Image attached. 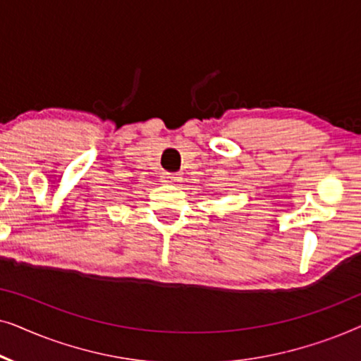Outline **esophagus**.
<instances>
[{
	"instance_id": "obj_1",
	"label": "esophagus",
	"mask_w": 361,
	"mask_h": 361,
	"mask_svg": "<svg viewBox=\"0 0 361 361\" xmlns=\"http://www.w3.org/2000/svg\"><path fill=\"white\" fill-rule=\"evenodd\" d=\"M180 180H182V177H180L179 174H169V172H166V174H162V182H166V184L179 185Z\"/></svg>"
}]
</instances>
